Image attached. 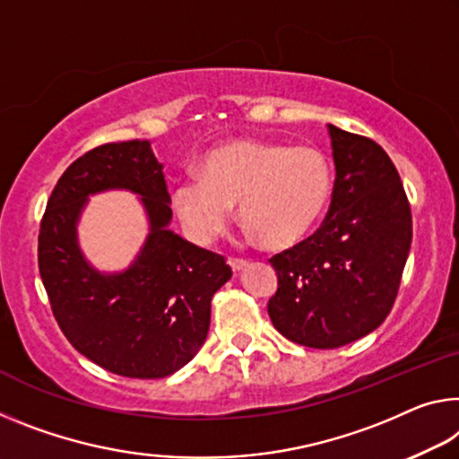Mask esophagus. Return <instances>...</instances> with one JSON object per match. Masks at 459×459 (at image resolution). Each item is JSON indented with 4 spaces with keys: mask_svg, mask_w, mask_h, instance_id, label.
<instances>
[{
    "mask_svg": "<svg viewBox=\"0 0 459 459\" xmlns=\"http://www.w3.org/2000/svg\"><path fill=\"white\" fill-rule=\"evenodd\" d=\"M229 265L232 267V272H243L249 264H247L245 259H229Z\"/></svg>",
    "mask_w": 459,
    "mask_h": 459,
    "instance_id": "34e87169",
    "label": "esophagus"
}]
</instances>
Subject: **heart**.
Here are the masks:
<instances>
[{"mask_svg":"<svg viewBox=\"0 0 459 459\" xmlns=\"http://www.w3.org/2000/svg\"><path fill=\"white\" fill-rule=\"evenodd\" d=\"M334 186L331 157L312 144L237 138L208 151L198 176L173 187V206L194 241L212 243L232 206L267 249H292L318 227Z\"/></svg>","mask_w":459,"mask_h":459,"instance_id":"b5f03b06","label":"heart"}]
</instances>
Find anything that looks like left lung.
I'll return each instance as SVG.
<instances>
[{"instance_id":"obj_1","label":"left lung","mask_w":459,"mask_h":459,"mask_svg":"<svg viewBox=\"0 0 459 459\" xmlns=\"http://www.w3.org/2000/svg\"><path fill=\"white\" fill-rule=\"evenodd\" d=\"M334 187L323 227L275 255L267 312L298 345L334 349L366 337L394 304L412 218L394 163L372 138L329 125Z\"/></svg>"}]
</instances>
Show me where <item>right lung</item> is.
Listing matches in <instances>:
<instances>
[{"instance_id": "obj_1", "label": "right lung", "mask_w": 459, "mask_h": 459, "mask_svg": "<svg viewBox=\"0 0 459 459\" xmlns=\"http://www.w3.org/2000/svg\"><path fill=\"white\" fill-rule=\"evenodd\" d=\"M139 195L148 238L120 273H100L78 245L90 195ZM163 165L149 141L108 143L73 161L50 194L39 235V269L53 315L69 343L108 372L155 380L200 351L210 302L230 280L221 255L200 249L171 224Z\"/></svg>"}]
</instances>
